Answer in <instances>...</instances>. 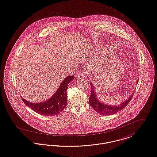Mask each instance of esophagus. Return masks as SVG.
<instances>
[{
    "label": "esophagus",
    "mask_w": 157,
    "mask_h": 157,
    "mask_svg": "<svg viewBox=\"0 0 157 157\" xmlns=\"http://www.w3.org/2000/svg\"><path fill=\"white\" fill-rule=\"evenodd\" d=\"M77 77L79 79H83L85 78V73L83 72L78 73V75H77Z\"/></svg>",
    "instance_id": "esophagus-1"
}]
</instances>
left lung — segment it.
Returning a JSON list of instances; mask_svg holds the SVG:
<instances>
[{
    "instance_id": "left-lung-1",
    "label": "left lung",
    "mask_w": 157,
    "mask_h": 157,
    "mask_svg": "<svg viewBox=\"0 0 157 157\" xmlns=\"http://www.w3.org/2000/svg\"><path fill=\"white\" fill-rule=\"evenodd\" d=\"M138 83V82H137ZM90 87H91V94L89 97V104L96 111L97 113L106 116V115H110V114H114L120 110L124 109L130 102L132 99V95H131L125 102H123L122 104L118 105H109L104 104L101 102L97 98V95L95 94L94 86L92 83H90Z\"/></svg>"
}]
</instances>
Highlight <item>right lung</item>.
Instances as JSON below:
<instances>
[{"instance_id": "obj_1", "label": "right lung", "mask_w": 157, "mask_h": 157, "mask_svg": "<svg viewBox=\"0 0 157 157\" xmlns=\"http://www.w3.org/2000/svg\"><path fill=\"white\" fill-rule=\"evenodd\" d=\"M74 75L67 77L58 88L56 93L45 102L32 103L22 98L24 103L35 112L44 116H53L60 113L67 105V89L69 83L74 79Z\"/></svg>"}]
</instances>
